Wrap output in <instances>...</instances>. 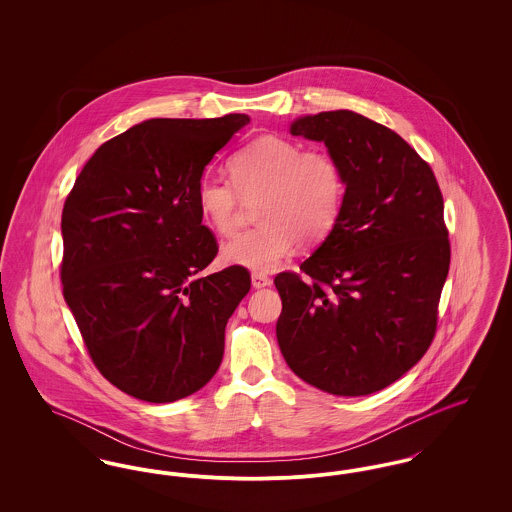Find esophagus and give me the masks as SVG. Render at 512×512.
<instances>
[{"label":"esophagus","instance_id":"34e87169","mask_svg":"<svg viewBox=\"0 0 512 512\" xmlns=\"http://www.w3.org/2000/svg\"><path fill=\"white\" fill-rule=\"evenodd\" d=\"M251 284H253V288H267L272 284V280L268 278L267 274H263V272H253L251 274Z\"/></svg>","mask_w":512,"mask_h":512}]
</instances>
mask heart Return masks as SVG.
Wrapping results in <instances>:
<instances>
[{
	"mask_svg": "<svg viewBox=\"0 0 512 512\" xmlns=\"http://www.w3.org/2000/svg\"><path fill=\"white\" fill-rule=\"evenodd\" d=\"M230 180L203 176L195 188L201 220L220 236L236 226L240 199L255 203V228L228 240L220 261L268 272L297 242L313 245L336 226L345 197L340 163L322 149H303L282 136H261L228 159Z\"/></svg>",
	"mask_w": 512,
	"mask_h": 512,
	"instance_id": "b5f03b06",
	"label": "heart"
}]
</instances>
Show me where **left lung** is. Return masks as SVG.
I'll return each instance as SVG.
<instances>
[{"instance_id": "obj_1", "label": "left lung", "mask_w": 512, "mask_h": 512, "mask_svg": "<svg viewBox=\"0 0 512 512\" xmlns=\"http://www.w3.org/2000/svg\"><path fill=\"white\" fill-rule=\"evenodd\" d=\"M293 136L322 142L340 163V217L295 272L274 278L280 351L318 390H384L428 351L451 247L430 165L399 134L340 109L299 117Z\"/></svg>"}]
</instances>
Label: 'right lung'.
Returning <instances> with one entry per match:
<instances>
[{
	"label": "right lung",
	"instance_id": "obj_1",
	"mask_svg": "<svg viewBox=\"0 0 512 512\" xmlns=\"http://www.w3.org/2000/svg\"><path fill=\"white\" fill-rule=\"evenodd\" d=\"M249 122L151 119L98 147L61 217L63 295L99 372L147 403L201 390L251 288L244 267L197 276L219 245L195 203L215 153Z\"/></svg>",
	"mask_w": 512,
	"mask_h": 512
}]
</instances>
